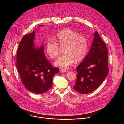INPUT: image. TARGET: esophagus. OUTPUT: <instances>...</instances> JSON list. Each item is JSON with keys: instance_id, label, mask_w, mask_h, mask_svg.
I'll use <instances>...</instances> for the list:
<instances>
[{"instance_id": "esophagus-1", "label": "esophagus", "mask_w": 124, "mask_h": 124, "mask_svg": "<svg viewBox=\"0 0 124 124\" xmlns=\"http://www.w3.org/2000/svg\"><path fill=\"white\" fill-rule=\"evenodd\" d=\"M60 72H61V73H65V72H67V70H65V69H61L60 70Z\"/></svg>"}]
</instances>
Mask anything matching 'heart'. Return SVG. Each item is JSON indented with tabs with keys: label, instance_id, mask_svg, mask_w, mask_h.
I'll list each match as a JSON object with an SVG mask.
<instances>
[{
	"label": "heart",
	"instance_id": "obj_1",
	"mask_svg": "<svg viewBox=\"0 0 124 124\" xmlns=\"http://www.w3.org/2000/svg\"><path fill=\"white\" fill-rule=\"evenodd\" d=\"M60 46L64 47L65 54L55 62L56 66L67 68L76 60L79 62L86 56L88 51L87 38L72 29L65 28L58 32L54 40L48 39L46 44V50L52 58H57L60 54Z\"/></svg>",
	"mask_w": 124,
	"mask_h": 124
}]
</instances>
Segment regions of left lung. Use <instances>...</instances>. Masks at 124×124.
I'll return each mask as SVG.
<instances>
[{
    "label": "left lung",
    "instance_id": "left-lung-1",
    "mask_svg": "<svg viewBox=\"0 0 124 124\" xmlns=\"http://www.w3.org/2000/svg\"><path fill=\"white\" fill-rule=\"evenodd\" d=\"M108 49L97 31L87 56L77 67V81L74 89L82 94L97 89L107 77Z\"/></svg>",
    "mask_w": 124,
    "mask_h": 124
}]
</instances>
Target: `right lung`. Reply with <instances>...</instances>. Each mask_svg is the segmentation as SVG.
Returning <instances> with one entry per match:
<instances>
[{"instance_id": "obj_1", "label": "right lung", "mask_w": 124, "mask_h": 124, "mask_svg": "<svg viewBox=\"0 0 124 124\" xmlns=\"http://www.w3.org/2000/svg\"><path fill=\"white\" fill-rule=\"evenodd\" d=\"M34 36V31L22 39L17 50L16 66L26 89L35 94H42L50 89L52 78L59 69L53 67L46 58L43 46L35 48Z\"/></svg>"}]
</instances>
